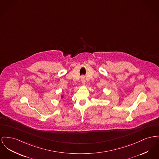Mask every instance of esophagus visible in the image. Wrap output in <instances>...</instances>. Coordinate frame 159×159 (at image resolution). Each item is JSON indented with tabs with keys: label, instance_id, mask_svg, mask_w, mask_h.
Returning a JSON list of instances; mask_svg holds the SVG:
<instances>
[{
	"label": "esophagus",
	"instance_id": "1",
	"mask_svg": "<svg viewBox=\"0 0 159 159\" xmlns=\"http://www.w3.org/2000/svg\"><path fill=\"white\" fill-rule=\"evenodd\" d=\"M81 81H82V82L83 84H85V78H84V75H82V77H81Z\"/></svg>",
	"mask_w": 159,
	"mask_h": 159
}]
</instances>
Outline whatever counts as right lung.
Instances as JSON below:
<instances>
[{"label":"right lung","mask_w":159,"mask_h":159,"mask_svg":"<svg viewBox=\"0 0 159 159\" xmlns=\"http://www.w3.org/2000/svg\"><path fill=\"white\" fill-rule=\"evenodd\" d=\"M61 97H62H62H63V96H61Z\"/></svg>","instance_id":"obj_1"}]
</instances>
